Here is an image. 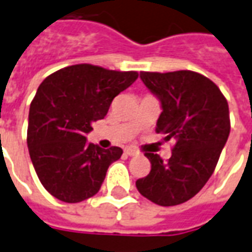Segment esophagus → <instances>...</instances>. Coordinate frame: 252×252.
<instances>
[{
	"mask_svg": "<svg viewBox=\"0 0 252 252\" xmlns=\"http://www.w3.org/2000/svg\"><path fill=\"white\" fill-rule=\"evenodd\" d=\"M125 154L128 155V157H135V155H138V151L135 149L127 147V149H125Z\"/></svg>",
	"mask_w": 252,
	"mask_h": 252,
	"instance_id": "obj_1",
	"label": "esophagus"
}]
</instances>
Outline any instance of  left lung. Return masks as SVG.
Listing matches in <instances>:
<instances>
[{"instance_id": "8db88e82", "label": "left lung", "mask_w": 252, "mask_h": 252, "mask_svg": "<svg viewBox=\"0 0 252 252\" xmlns=\"http://www.w3.org/2000/svg\"><path fill=\"white\" fill-rule=\"evenodd\" d=\"M141 79L160 102L155 131L175 146L167 162L146 153L151 171L135 186L157 205H181L199 192L218 163L230 134L228 103L213 81L195 71H141Z\"/></svg>"}]
</instances>
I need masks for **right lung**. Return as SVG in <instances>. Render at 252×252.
Segmentation results:
<instances>
[{"mask_svg": "<svg viewBox=\"0 0 252 252\" xmlns=\"http://www.w3.org/2000/svg\"><path fill=\"white\" fill-rule=\"evenodd\" d=\"M137 78V71L81 63L58 70L39 85L30 103L28 147L39 181L57 199L78 203L99 191L109 166L124 151L88 143L86 134Z\"/></svg>", "mask_w": 252, "mask_h": 252, "instance_id": "1", "label": "right lung"}]
</instances>
